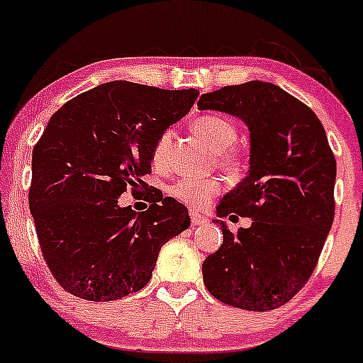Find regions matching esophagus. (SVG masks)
<instances>
[{
    "label": "esophagus",
    "mask_w": 363,
    "mask_h": 363,
    "mask_svg": "<svg viewBox=\"0 0 363 363\" xmlns=\"http://www.w3.org/2000/svg\"><path fill=\"white\" fill-rule=\"evenodd\" d=\"M191 223H193V227H198V225H205L208 223V218L205 215L198 213V211H191Z\"/></svg>",
    "instance_id": "obj_1"
}]
</instances>
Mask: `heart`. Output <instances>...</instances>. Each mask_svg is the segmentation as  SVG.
<instances>
[{
	"mask_svg": "<svg viewBox=\"0 0 363 363\" xmlns=\"http://www.w3.org/2000/svg\"><path fill=\"white\" fill-rule=\"evenodd\" d=\"M194 135L201 138L205 143L215 152H218V164L227 172L237 174L240 169V158L237 153L228 152V148L235 143L237 128L232 121L223 116L205 114L199 116L191 124ZM172 141V131L162 133L160 138L157 140L153 147L152 160L153 165L160 167L167 157V148ZM222 184L216 179H203V177H182L170 186V194L179 201L193 208H205L211 203L215 196L220 194Z\"/></svg>",
	"mask_w": 363,
	"mask_h": 363,
	"instance_id": "b5f03b06",
	"label": "heart"
}]
</instances>
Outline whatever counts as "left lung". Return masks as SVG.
<instances>
[{
    "instance_id": "left-lung-1",
    "label": "left lung",
    "mask_w": 363,
    "mask_h": 363,
    "mask_svg": "<svg viewBox=\"0 0 363 363\" xmlns=\"http://www.w3.org/2000/svg\"><path fill=\"white\" fill-rule=\"evenodd\" d=\"M249 128L247 176L227 193L216 215L252 220L203 262L208 291L227 306L273 311L306 285L335 218L336 160L312 109L273 83L252 80L199 97ZM230 216V218H232Z\"/></svg>"
}]
</instances>
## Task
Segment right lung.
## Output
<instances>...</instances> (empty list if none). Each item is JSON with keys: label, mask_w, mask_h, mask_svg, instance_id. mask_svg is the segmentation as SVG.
<instances>
[{"label": "right lung", "mask_w": 363, "mask_h": 363, "mask_svg": "<svg viewBox=\"0 0 363 363\" xmlns=\"http://www.w3.org/2000/svg\"><path fill=\"white\" fill-rule=\"evenodd\" d=\"M198 95L109 82L49 121L32 153L28 206L44 259L68 294L109 302L141 290L162 245L191 225L187 208L170 196L140 215L118 198L128 186L145 187L157 140Z\"/></svg>", "instance_id": "right-lung-1"}]
</instances>
